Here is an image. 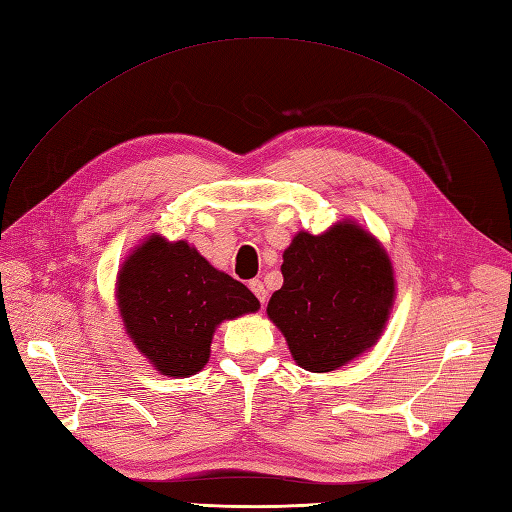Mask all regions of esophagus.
Instances as JSON below:
<instances>
[{
	"label": "esophagus",
	"mask_w": 512,
	"mask_h": 512,
	"mask_svg": "<svg viewBox=\"0 0 512 512\" xmlns=\"http://www.w3.org/2000/svg\"><path fill=\"white\" fill-rule=\"evenodd\" d=\"M249 289H252V293L258 297L260 304L267 302V289H265L263 282H260V280H252V282H249Z\"/></svg>",
	"instance_id": "1"
}]
</instances>
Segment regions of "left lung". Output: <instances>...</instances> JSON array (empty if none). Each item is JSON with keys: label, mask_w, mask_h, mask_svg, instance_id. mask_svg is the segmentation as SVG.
Masks as SVG:
<instances>
[{"label": "left lung", "mask_w": 512, "mask_h": 512, "mask_svg": "<svg viewBox=\"0 0 512 512\" xmlns=\"http://www.w3.org/2000/svg\"><path fill=\"white\" fill-rule=\"evenodd\" d=\"M282 258L284 284L271 295L267 315L299 367L334 371L378 343L395 302V278L376 236L347 219L323 234H295Z\"/></svg>", "instance_id": "left-lung-1"}]
</instances>
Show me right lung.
I'll list each match as a JSON object with an SVG mask.
<instances>
[{"instance_id": "obj_1", "label": "right lung", "mask_w": 512, "mask_h": 512, "mask_svg": "<svg viewBox=\"0 0 512 512\" xmlns=\"http://www.w3.org/2000/svg\"><path fill=\"white\" fill-rule=\"evenodd\" d=\"M117 306L132 339L156 371L189 378L210 358L221 321L256 313V295L215 269L186 241L152 234L117 276Z\"/></svg>"}]
</instances>
